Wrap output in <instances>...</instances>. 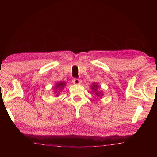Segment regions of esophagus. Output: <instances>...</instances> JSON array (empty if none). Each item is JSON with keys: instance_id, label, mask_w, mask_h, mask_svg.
<instances>
[{"instance_id": "1", "label": "esophagus", "mask_w": 157, "mask_h": 157, "mask_svg": "<svg viewBox=\"0 0 157 157\" xmlns=\"http://www.w3.org/2000/svg\"><path fill=\"white\" fill-rule=\"evenodd\" d=\"M73 83L75 84H79L81 83V80L78 78H74L73 79Z\"/></svg>"}]
</instances>
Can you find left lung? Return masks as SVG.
<instances>
[{
  "mask_svg": "<svg viewBox=\"0 0 157 157\" xmlns=\"http://www.w3.org/2000/svg\"><path fill=\"white\" fill-rule=\"evenodd\" d=\"M98 87V86L97 84H94V85H93V86L91 87V88H92V89H93V90H94L95 94V95H97L98 96H99V95H100L99 93H98V91H97Z\"/></svg>",
  "mask_w": 157,
  "mask_h": 157,
  "instance_id": "8db88e82",
  "label": "left lung"
}]
</instances>
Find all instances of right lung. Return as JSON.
<instances>
[{
  "instance_id": "obj_1",
  "label": "right lung",
  "mask_w": 157,
  "mask_h": 157,
  "mask_svg": "<svg viewBox=\"0 0 157 157\" xmlns=\"http://www.w3.org/2000/svg\"><path fill=\"white\" fill-rule=\"evenodd\" d=\"M64 85H65L64 82H60V83H58V84L56 85V86H55V89H58V90H59H59L62 89L63 88V86H64ZM57 90H56V91H55V92H57Z\"/></svg>"
}]
</instances>
